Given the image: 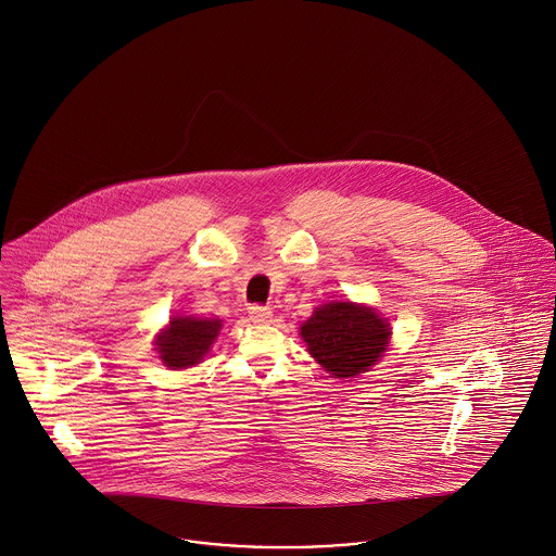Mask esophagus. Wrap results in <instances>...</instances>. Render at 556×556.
Returning <instances> with one entry per match:
<instances>
[{
    "label": "esophagus",
    "instance_id": "1",
    "mask_svg": "<svg viewBox=\"0 0 556 556\" xmlns=\"http://www.w3.org/2000/svg\"><path fill=\"white\" fill-rule=\"evenodd\" d=\"M249 316L253 323H269L271 320V307L267 305H253L249 309Z\"/></svg>",
    "mask_w": 556,
    "mask_h": 556
}]
</instances>
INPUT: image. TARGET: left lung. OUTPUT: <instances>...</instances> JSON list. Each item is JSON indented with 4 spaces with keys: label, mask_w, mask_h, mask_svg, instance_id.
Here are the masks:
<instances>
[{
    "label": "left lung",
    "mask_w": 556,
    "mask_h": 556,
    "mask_svg": "<svg viewBox=\"0 0 556 556\" xmlns=\"http://www.w3.org/2000/svg\"><path fill=\"white\" fill-rule=\"evenodd\" d=\"M307 353L331 378L369 371L391 342V325L376 307L353 302L318 305L300 327Z\"/></svg>",
    "instance_id": "left-lung-1"
}]
</instances>
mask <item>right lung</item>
Returning <instances> with one entry per match:
<instances>
[{"mask_svg": "<svg viewBox=\"0 0 556 556\" xmlns=\"http://www.w3.org/2000/svg\"><path fill=\"white\" fill-rule=\"evenodd\" d=\"M220 327L218 318L174 316L154 340L159 358L169 369H187L202 363L218 338Z\"/></svg>", "mask_w": 556, "mask_h": 556, "instance_id": "1", "label": "right lung"}]
</instances>
